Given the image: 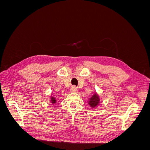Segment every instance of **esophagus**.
Masks as SVG:
<instances>
[{
	"label": "esophagus",
	"mask_w": 150,
	"mask_h": 150,
	"mask_svg": "<svg viewBox=\"0 0 150 150\" xmlns=\"http://www.w3.org/2000/svg\"><path fill=\"white\" fill-rule=\"evenodd\" d=\"M70 91H71V93H76L77 91H78V88H77L76 86H72V87L71 88Z\"/></svg>",
	"instance_id": "esophagus-1"
}]
</instances>
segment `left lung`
<instances>
[{
	"label": "left lung",
	"mask_w": 150,
	"mask_h": 150,
	"mask_svg": "<svg viewBox=\"0 0 150 150\" xmlns=\"http://www.w3.org/2000/svg\"><path fill=\"white\" fill-rule=\"evenodd\" d=\"M99 102H100V99H99L98 94L96 93H95L93 95V96L89 99V100L88 101V104H89L91 107L93 108H94L98 105Z\"/></svg>",
	"instance_id": "1"
}]
</instances>
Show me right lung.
I'll return each mask as SVG.
<instances>
[{"label": "right lung", "instance_id": "1", "mask_svg": "<svg viewBox=\"0 0 150 150\" xmlns=\"http://www.w3.org/2000/svg\"><path fill=\"white\" fill-rule=\"evenodd\" d=\"M50 101H51V103H52V104H55L56 103V98L54 97V96H51V100H50Z\"/></svg>", "mask_w": 150, "mask_h": 150}]
</instances>
